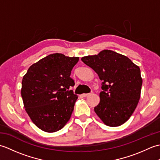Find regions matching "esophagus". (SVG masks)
Listing matches in <instances>:
<instances>
[{"instance_id":"34e87169","label":"esophagus","mask_w":160,"mask_h":160,"mask_svg":"<svg viewBox=\"0 0 160 160\" xmlns=\"http://www.w3.org/2000/svg\"><path fill=\"white\" fill-rule=\"evenodd\" d=\"M89 95H90V93H83V94H82V97H87L88 96H89Z\"/></svg>"}]
</instances>
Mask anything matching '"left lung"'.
<instances>
[{
    "instance_id": "1",
    "label": "left lung",
    "mask_w": 160,
    "mask_h": 160,
    "mask_svg": "<svg viewBox=\"0 0 160 160\" xmlns=\"http://www.w3.org/2000/svg\"><path fill=\"white\" fill-rule=\"evenodd\" d=\"M82 62L96 71L102 82L100 102L94 111L104 123L118 127L133 113L140 98V69L127 56L103 50L82 57Z\"/></svg>"
}]
</instances>
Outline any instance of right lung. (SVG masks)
Masks as SVG:
<instances>
[{"label": "right lung", "instance_id": "add662e5", "mask_svg": "<svg viewBox=\"0 0 160 160\" xmlns=\"http://www.w3.org/2000/svg\"><path fill=\"white\" fill-rule=\"evenodd\" d=\"M78 57L53 53L29 68L22 81L21 96L29 118L41 130L53 132L69 120L78 96L70 90V77Z\"/></svg>", "mask_w": 160, "mask_h": 160}]
</instances>
